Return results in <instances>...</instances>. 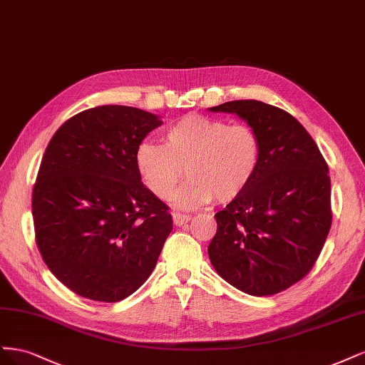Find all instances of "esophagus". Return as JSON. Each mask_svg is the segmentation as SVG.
<instances>
[{
  "mask_svg": "<svg viewBox=\"0 0 365 365\" xmlns=\"http://www.w3.org/2000/svg\"><path fill=\"white\" fill-rule=\"evenodd\" d=\"M192 217L191 215H186V214H180V212H173V221L175 226H183L186 225L187 221H190Z\"/></svg>",
  "mask_w": 365,
  "mask_h": 365,
  "instance_id": "34e87169",
  "label": "esophagus"
}]
</instances>
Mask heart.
<instances>
[{
  "label": "heart",
  "mask_w": 365,
  "mask_h": 365,
  "mask_svg": "<svg viewBox=\"0 0 365 365\" xmlns=\"http://www.w3.org/2000/svg\"><path fill=\"white\" fill-rule=\"evenodd\" d=\"M163 139L165 145L138 147L136 168L148 190L162 200L174 194L186 174L191 180L174 198L180 207L212 198L232 202L249 187L259 165V138L245 124L191 113L173 123Z\"/></svg>",
  "instance_id": "heart-1"
}]
</instances>
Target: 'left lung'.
<instances>
[{
    "label": "left lung",
    "mask_w": 365,
    "mask_h": 365,
    "mask_svg": "<svg viewBox=\"0 0 365 365\" xmlns=\"http://www.w3.org/2000/svg\"><path fill=\"white\" fill-rule=\"evenodd\" d=\"M209 110L237 115L261 143L252 183L215 214L210 264L237 289L272 296L309 273L331 230L327 163L304 127L272 104L238 100Z\"/></svg>",
    "instance_id": "left-lung-1"
}]
</instances>
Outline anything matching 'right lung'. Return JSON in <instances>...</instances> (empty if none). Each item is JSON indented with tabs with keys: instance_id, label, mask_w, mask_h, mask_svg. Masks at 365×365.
<instances>
[{
	"instance_id": "add662e5",
	"label": "right lung",
	"mask_w": 365,
	"mask_h": 365,
	"mask_svg": "<svg viewBox=\"0 0 365 365\" xmlns=\"http://www.w3.org/2000/svg\"><path fill=\"white\" fill-rule=\"evenodd\" d=\"M160 116L98 106L65 121L46 145L31 212L50 272L81 297L120 302L148 279L173 220L140 182L136 150Z\"/></svg>"
}]
</instances>
